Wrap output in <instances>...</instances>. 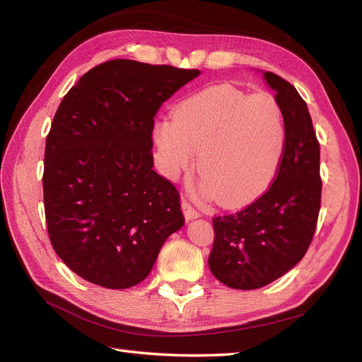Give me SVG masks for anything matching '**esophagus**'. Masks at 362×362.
<instances>
[{
    "label": "esophagus",
    "instance_id": "esophagus-1",
    "mask_svg": "<svg viewBox=\"0 0 362 362\" xmlns=\"http://www.w3.org/2000/svg\"><path fill=\"white\" fill-rule=\"evenodd\" d=\"M182 210H183V214H185L187 221H193L201 216V213H199L188 201H182Z\"/></svg>",
    "mask_w": 362,
    "mask_h": 362
}]
</instances>
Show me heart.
Returning <instances> with one entry per match:
<instances>
[{
    "mask_svg": "<svg viewBox=\"0 0 362 362\" xmlns=\"http://www.w3.org/2000/svg\"><path fill=\"white\" fill-rule=\"evenodd\" d=\"M281 105L267 91L213 86L183 99L153 126L161 171L177 179L196 166L206 194L243 206L272 185L286 148Z\"/></svg>",
    "mask_w": 362,
    "mask_h": 362,
    "instance_id": "obj_1",
    "label": "heart"
}]
</instances>
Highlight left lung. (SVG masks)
<instances>
[{
  "mask_svg": "<svg viewBox=\"0 0 362 362\" xmlns=\"http://www.w3.org/2000/svg\"><path fill=\"white\" fill-rule=\"evenodd\" d=\"M263 79L284 113L288 140L274 183L244 210L213 219L211 274L233 289H258L291 271L308 250L320 210V148L306 103L288 81Z\"/></svg>",
  "mask_w": 362,
  "mask_h": 362,
  "instance_id": "1",
  "label": "left lung"
}]
</instances>
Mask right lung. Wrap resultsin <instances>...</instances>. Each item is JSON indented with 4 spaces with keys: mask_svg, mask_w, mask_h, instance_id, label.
Segmentation results:
<instances>
[{
    "mask_svg": "<svg viewBox=\"0 0 362 362\" xmlns=\"http://www.w3.org/2000/svg\"><path fill=\"white\" fill-rule=\"evenodd\" d=\"M199 74L115 59L60 103L46 136L45 214L54 250L83 280L135 286L185 224L179 191L152 169V129L160 105Z\"/></svg>",
    "mask_w": 362,
    "mask_h": 362,
    "instance_id": "obj_1",
    "label": "right lung"
}]
</instances>
